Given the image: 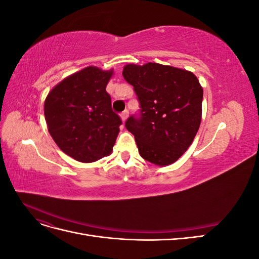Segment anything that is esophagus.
<instances>
[{"label":"esophagus","mask_w":259,"mask_h":259,"mask_svg":"<svg viewBox=\"0 0 259 259\" xmlns=\"http://www.w3.org/2000/svg\"><path fill=\"white\" fill-rule=\"evenodd\" d=\"M127 117H128V111L127 110H125L121 113V119H122L123 123L127 120Z\"/></svg>","instance_id":"obj_1"}]
</instances>
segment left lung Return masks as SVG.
Returning a JSON list of instances; mask_svg holds the SVG:
<instances>
[{"instance_id":"obj_1","label":"left lung","mask_w":259,"mask_h":259,"mask_svg":"<svg viewBox=\"0 0 259 259\" xmlns=\"http://www.w3.org/2000/svg\"><path fill=\"white\" fill-rule=\"evenodd\" d=\"M142 114L125 126L135 136L143 159L159 166L176 162L190 147L202 119L203 89L191 71L156 62L125 65Z\"/></svg>"}]
</instances>
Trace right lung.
I'll return each mask as SVG.
<instances>
[{
	"mask_svg": "<svg viewBox=\"0 0 259 259\" xmlns=\"http://www.w3.org/2000/svg\"><path fill=\"white\" fill-rule=\"evenodd\" d=\"M113 69L90 66L70 74L46 96L44 115L54 142L72 159L92 163L111 154L122 121L107 84Z\"/></svg>",
	"mask_w": 259,
	"mask_h": 259,
	"instance_id": "add662e5",
	"label": "right lung"
}]
</instances>
